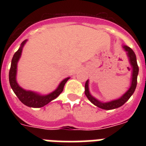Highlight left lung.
<instances>
[{
	"instance_id": "8db88e82",
	"label": "left lung",
	"mask_w": 146,
	"mask_h": 146,
	"mask_svg": "<svg viewBox=\"0 0 146 146\" xmlns=\"http://www.w3.org/2000/svg\"><path fill=\"white\" fill-rule=\"evenodd\" d=\"M123 50L127 52V55L129 62L131 66V82H130V86L129 89L121 97H120L117 99L112 100L110 102H102L97 98L92 96L89 92V80H87L85 84V95L88 98V99L96 106L100 108L104 109V110H112V109L117 108H120L122 105L126 103V102L129 100V98L132 96L135 92V89L136 88V85H137V76H138L139 73V66L137 65V61H136V57L135 53L127 45H123Z\"/></svg>"
}]
</instances>
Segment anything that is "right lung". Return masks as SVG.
Listing matches in <instances>:
<instances>
[{
    "instance_id": "obj_1",
    "label": "right lung",
    "mask_w": 146,
    "mask_h": 146,
    "mask_svg": "<svg viewBox=\"0 0 146 146\" xmlns=\"http://www.w3.org/2000/svg\"><path fill=\"white\" fill-rule=\"evenodd\" d=\"M27 42V39L24 40L20 44L18 50L15 53L11 61V66H10V72H9V81L11 89L14 92L16 96L18 97L19 101L24 104L25 105L30 108H42L44 105L48 104L52 100L55 99L58 97L59 95L64 90V85L67 82V80L70 77L65 78L61 82H60L58 86L54 91L48 94V95H42L36 92L30 91V90H26L23 88H22L17 81V64L19 61V58L21 57L22 51L24 45Z\"/></svg>"
}]
</instances>
